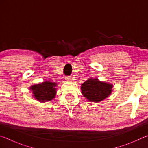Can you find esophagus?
Returning <instances> with one entry per match:
<instances>
[{
	"label": "esophagus",
	"mask_w": 148,
	"mask_h": 148,
	"mask_svg": "<svg viewBox=\"0 0 148 148\" xmlns=\"http://www.w3.org/2000/svg\"><path fill=\"white\" fill-rule=\"evenodd\" d=\"M66 80H70V79H70V77H66Z\"/></svg>",
	"instance_id": "34e87169"
}]
</instances>
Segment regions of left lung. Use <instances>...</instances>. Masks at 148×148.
<instances>
[{
    "label": "left lung",
    "instance_id": "8db88e82",
    "mask_svg": "<svg viewBox=\"0 0 148 148\" xmlns=\"http://www.w3.org/2000/svg\"><path fill=\"white\" fill-rule=\"evenodd\" d=\"M112 84L99 81L97 78H89L82 84V93L90 102H99L111 94Z\"/></svg>",
    "mask_w": 148,
    "mask_h": 148
}]
</instances>
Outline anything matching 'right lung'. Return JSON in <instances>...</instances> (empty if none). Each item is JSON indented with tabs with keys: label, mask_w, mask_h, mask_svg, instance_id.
Instances as JSON below:
<instances>
[{
	"label": "right lung",
	"mask_w": 148,
	"mask_h": 148,
	"mask_svg": "<svg viewBox=\"0 0 148 148\" xmlns=\"http://www.w3.org/2000/svg\"><path fill=\"white\" fill-rule=\"evenodd\" d=\"M57 84L55 82L46 81L41 84L33 85L30 87L32 96L35 99L41 102L50 101L56 97Z\"/></svg>",
	"instance_id": "right-lung-1"
}]
</instances>
